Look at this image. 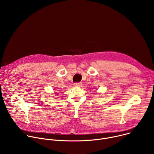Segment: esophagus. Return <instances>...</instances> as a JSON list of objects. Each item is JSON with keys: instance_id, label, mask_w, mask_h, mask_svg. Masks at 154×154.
Listing matches in <instances>:
<instances>
[{"instance_id": "1", "label": "esophagus", "mask_w": 154, "mask_h": 154, "mask_svg": "<svg viewBox=\"0 0 154 154\" xmlns=\"http://www.w3.org/2000/svg\"><path fill=\"white\" fill-rule=\"evenodd\" d=\"M74 85L77 86H80L82 85V83L81 82H79V83H75Z\"/></svg>"}]
</instances>
